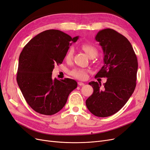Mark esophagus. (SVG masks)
<instances>
[{"mask_svg":"<svg viewBox=\"0 0 150 150\" xmlns=\"http://www.w3.org/2000/svg\"><path fill=\"white\" fill-rule=\"evenodd\" d=\"M78 85H79V86H84V83H82V82H78Z\"/></svg>","mask_w":150,"mask_h":150,"instance_id":"esophagus-1","label":"esophagus"}]
</instances>
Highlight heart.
Wrapping results in <instances>:
<instances>
[{
  "label": "heart",
  "mask_w": 150,
  "mask_h": 150,
  "mask_svg": "<svg viewBox=\"0 0 150 150\" xmlns=\"http://www.w3.org/2000/svg\"><path fill=\"white\" fill-rule=\"evenodd\" d=\"M81 48H82L83 49V51L88 54V56L89 57H96L98 55V51L97 48L92 44L88 43L83 44L81 45ZM73 53L74 49H72V47H70L67 50V51L65 55L66 60L67 61H70L72 57V56H73ZM88 72L89 71L88 69L77 67L72 69L70 71V74L76 79H78L80 80H84L87 78Z\"/></svg>",
  "instance_id": "1"
}]
</instances>
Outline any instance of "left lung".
Masks as SVG:
<instances>
[{
    "label": "left lung",
    "mask_w": 150,
    "mask_h": 150,
    "mask_svg": "<svg viewBox=\"0 0 150 150\" xmlns=\"http://www.w3.org/2000/svg\"><path fill=\"white\" fill-rule=\"evenodd\" d=\"M96 40L101 46L104 66L96 78H107L106 83L91 81L94 91L86 101L89 111L98 117L115 114L125 106L137 85L138 60L129 40L111 29L98 32Z\"/></svg>",
    "instance_id": "obj_1"
}]
</instances>
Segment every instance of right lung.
I'll return each instance as SVG.
<instances>
[{"instance_id":"obj_1","label":"right lung","mask_w":150,"mask_h":150,"mask_svg":"<svg viewBox=\"0 0 150 150\" xmlns=\"http://www.w3.org/2000/svg\"><path fill=\"white\" fill-rule=\"evenodd\" d=\"M78 36L72 38L63 32L50 29L35 35L20 54L17 82L26 102L40 114L52 115L66 104L74 79H52L54 65L62 64L65 55Z\"/></svg>"}]
</instances>
